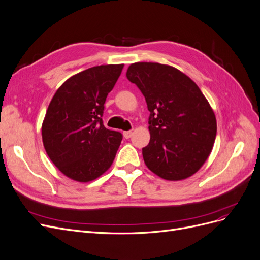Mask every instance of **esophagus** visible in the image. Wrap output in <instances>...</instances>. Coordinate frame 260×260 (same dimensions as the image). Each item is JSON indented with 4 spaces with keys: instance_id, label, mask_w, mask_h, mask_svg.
Wrapping results in <instances>:
<instances>
[{
    "instance_id": "esophagus-1",
    "label": "esophagus",
    "mask_w": 260,
    "mask_h": 260,
    "mask_svg": "<svg viewBox=\"0 0 260 260\" xmlns=\"http://www.w3.org/2000/svg\"><path fill=\"white\" fill-rule=\"evenodd\" d=\"M123 137H124L125 139L131 138V137H132V131H124V132H123Z\"/></svg>"
}]
</instances>
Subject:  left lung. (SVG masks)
Segmentation results:
<instances>
[{"mask_svg":"<svg viewBox=\"0 0 260 260\" xmlns=\"http://www.w3.org/2000/svg\"><path fill=\"white\" fill-rule=\"evenodd\" d=\"M127 78L145 98L151 140L142 148L147 168L170 181L194 175L215 143L217 121L196 83L175 67L135 62Z\"/></svg>","mask_w":260,"mask_h":260,"instance_id":"1","label":"left lung"}]
</instances>
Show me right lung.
<instances>
[{
    "instance_id": "obj_1",
    "label": "right lung",
    "mask_w": 260,
    "mask_h": 260,
    "mask_svg": "<svg viewBox=\"0 0 260 260\" xmlns=\"http://www.w3.org/2000/svg\"><path fill=\"white\" fill-rule=\"evenodd\" d=\"M123 65L85 69L62 83L42 123L43 145L50 159L78 182L99 178L112 166L122 135L104 127V104Z\"/></svg>"
}]
</instances>
